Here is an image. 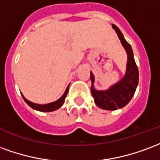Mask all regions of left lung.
I'll return each instance as SVG.
<instances>
[{"mask_svg": "<svg viewBox=\"0 0 160 160\" xmlns=\"http://www.w3.org/2000/svg\"><path fill=\"white\" fill-rule=\"evenodd\" d=\"M112 28L117 32L118 38L126 50L128 62L124 78L106 91H98L94 89L93 85L94 76L92 72H90V79L92 82L91 94L94 97V103L100 108L105 110H117L118 108L125 107L132 99L139 81V72L134 59L131 46L124 39L122 32L115 24H112Z\"/></svg>", "mask_w": 160, "mask_h": 160, "instance_id": "1", "label": "left lung"}]
</instances>
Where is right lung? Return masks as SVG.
Returning a JSON list of instances; mask_svg holds the SVG:
<instances>
[{
  "instance_id": "right-lung-1",
  "label": "right lung",
  "mask_w": 160,
  "mask_h": 160,
  "mask_svg": "<svg viewBox=\"0 0 160 160\" xmlns=\"http://www.w3.org/2000/svg\"><path fill=\"white\" fill-rule=\"evenodd\" d=\"M69 92V86L67 87V88L66 89V92L64 93L61 97L59 98L58 101H54V102H52V103H48V104L45 105H40V104H35V103H32L31 101H29L28 100H26L25 98L24 97V95L22 94V96L24 98V101L27 103L31 108H33L35 110L40 111V112H53V111H55L57 109H59V107H61L64 102H65V100H66V97L67 94Z\"/></svg>"
}]
</instances>
